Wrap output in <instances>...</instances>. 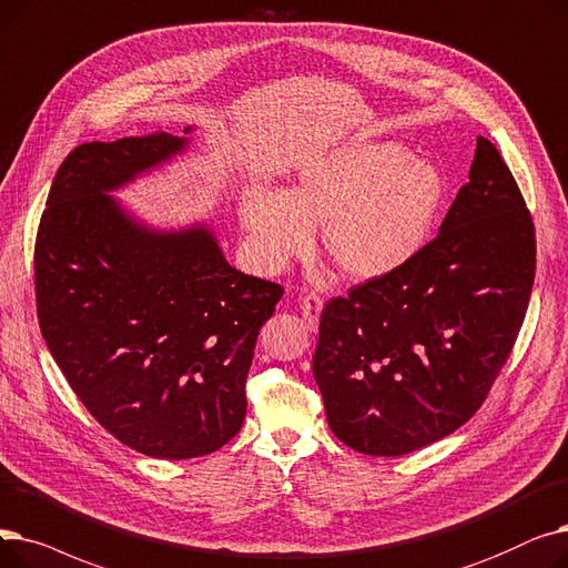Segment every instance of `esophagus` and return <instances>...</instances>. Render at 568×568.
<instances>
[{"label":"esophagus","mask_w":568,"mask_h":568,"mask_svg":"<svg viewBox=\"0 0 568 568\" xmlns=\"http://www.w3.org/2000/svg\"><path fill=\"white\" fill-rule=\"evenodd\" d=\"M321 310H323V298L318 293H307L303 303H301V312L305 316V323L310 331H316L318 328V316H321Z\"/></svg>","instance_id":"34e87169"}]
</instances>
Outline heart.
<instances>
[{"label":"heart","instance_id":"b5f03b06","mask_svg":"<svg viewBox=\"0 0 568 568\" xmlns=\"http://www.w3.org/2000/svg\"><path fill=\"white\" fill-rule=\"evenodd\" d=\"M435 164L397 143H354L312 159L286 192L247 189L240 224L254 258L282 270L326 224L328 256L351 280L397 273L423 250L444 203Z\"/></svg>","mask_w":568,"mask_h":568}]
</instances>
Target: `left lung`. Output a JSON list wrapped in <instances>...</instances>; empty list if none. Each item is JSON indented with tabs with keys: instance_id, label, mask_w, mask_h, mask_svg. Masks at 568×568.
I'll list each match as a JSON object with an SVG mask.
<instances>
[{
	"instance_id": "1",
	"label": "left lung",
	"mask_w": 568,
	"mask_h": 568,
	"mask_svg": "<svg viewBox=\"0 0 568 568\" xmlns=\"http://www.w3.org/2000/svg\"><path fill=\"white\" fill-rule=\"evenodd\" d=\"M534 273L527 203L478 139L439 235L397 273L323 307L312 367L335 437L397 457L465 425L518 339Z\"/></svg>"
}]
</instances>
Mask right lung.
Returning <instances> with one entry per match:
<instances>
[{
    "instance_id": "add662e5",
    "label": "right lung",
    "mask_w": 568,
    "mask_h": 568,
    "mask_svg": "<svg viewBox=\"0 0 568 568\" xmlns=\"http://www.w3.org/2000/svg\"><path fill=\"white\" fill-rule=\"evenodd\" d=\"M184 145L156 131L71 150L34 245L52 358L105 432L161 460L201 457L237 435L256 337L284 293L231 267L207 229L150 231L108 196Z\"/></svg>"
}]
</instances>
